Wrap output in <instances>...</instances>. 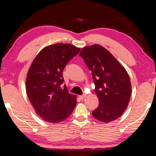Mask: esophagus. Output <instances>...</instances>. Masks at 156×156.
<instances>
[{
	"label": "esophagus",
	"instance_id": "34e87169",
	"mask_svg": "<svg viewBox=\"0 0 156 156\" xmlns=\"http://www.w3.org/2000/svg\"><path fill=\"white\" fill-rule=\"evenodd\" d=\"M85 97H86V94H83V95L79 96V98H80V99L81 100L84 99V98H85Z\"/></svg>",
	"mask_w": 156,
	"mask_h": 156
}]
</instances>
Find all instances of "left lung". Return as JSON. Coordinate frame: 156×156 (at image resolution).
Here are the masks:
<instances>
[{"mask_svg": "<svg viewBox=\"0 0 156 156\" xmlns=\"http://www.w3.org/2000/svg\"><path fill=\"white\" fill-rule=\"evenodd\" d=\"M80 56L91 72L99 104L92 112L98 121L108 123L125 112L131 96V85L125 68L99 44L84 47Z\"/></svg>", "mask_w": 156, "mask_h": 156, "instance_id": "1", "label": "left lung"}]
</instances>
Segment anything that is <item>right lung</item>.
Here are the masks:
<instances>
[{
    "mask_svg": "<svg viewBox=\"0 0 156 156\" xmlns=\"http://www.w3.org/2000/svg\"><path fill=\"white\" fill-rule=\"evenodd\" d=\"M80 48L57 43L40 51L30 67L26 78L27 97L35 112L44 121L57 123L68 118L76 104V96L69 94L62 72Z\"/></svg>",
    "mask_w": 156,
    "mask_h": 156,
    "instance_id": "right-lung-1",
    "label": "right lung"
}]
</instances>
